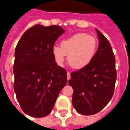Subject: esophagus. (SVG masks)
Instances as JSON below:
<instances>
[{"instance_id":"obj_1","label":"esophagus","mask_w":130,"mask_h":130,"mask_svg":"<svg viewBox=\"0 0 130 130\" xmlns=\"http://www.w3.org/2000/svg\"><path fill=\"white\" fill-rule=\"evenodd\" d=\"M67 76H68V80H70V78H71V75H70V72H68V73H67Z\"/></svg>"}]
</instances>
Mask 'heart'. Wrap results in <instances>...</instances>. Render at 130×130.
<instances>
[{
  "instance_id": "obj_1",
  "label": "heart",
  "mask_w": 130,
  "mask_h": 130,
  "mask_svg": "<svg viewBox=\"0 0 130 130\" xmlns=\"http://www.w3.org/2000/svg\"><path fill=\"white\" fill-rule=\"evenodd\" d=\"M98 47V41L94 36L85 33H78L61 41L60 47L54 46L52 54L58 65L65 62V55L68 62L74 69H82L92 61Z\"/></svg>"
}]
</instances>
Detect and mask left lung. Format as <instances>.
Here are the masks:
<instances>
[{
    "instance_id": "left-lung-1",
    "label": "left lung",
    "mask_w": 130,
    "mask_h": 130,
    "mask_svg": "<svg viewBox=\"0 0 130 130\" xmlns=\"http://www.w3.org/2000/svg\"><path fill=\"white\" fill-rule=\"evenodd\" d=\"M99 45L92 61L71 73L72 104L81 114L93 115L106 106L113 96L116 80V60L110 43L96 29Z\"/></svg>"
}]
</instances>
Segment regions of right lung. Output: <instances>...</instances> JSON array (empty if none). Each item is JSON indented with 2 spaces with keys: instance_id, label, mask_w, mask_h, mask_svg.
Listing matches in <instances>:
<instances>
[{
  "instance_id": "1",
  "label": "right lung",
  "mask_w": 130,
  "mask_h": 130,
  "mask_svg": "<svg viewBox=\"0 0 130 130\" xmlns=\"http://www.w3.org/2000/svg\"><path fill=\"white\" fill-rule=\"evenodd\" d=\"M65 30L58 25H35L21 36L15 50L14 89L22 110L32 117L47 116L68 82L67 71L52 54Z\"/></svg>"
}]
</instances>
